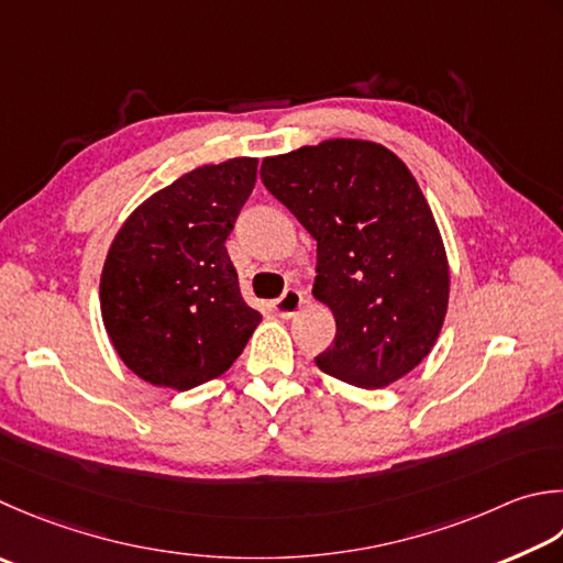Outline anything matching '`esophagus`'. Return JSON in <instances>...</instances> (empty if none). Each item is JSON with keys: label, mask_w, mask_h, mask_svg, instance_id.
Returning <instances> with one entry per match:
<instances>
[{"label": "esophagus", "mask_w": 563, "mask_h": 563, "mask_svg": "<svg viewBox=\"0 0 563 563\" xmlns=\"http://www.w3.org/2000/svg\"><path fill=\"white\" fill-rule=\"evenodd\" d=\"M302 302H305L302 290H297V288H285V292L278 297V300H273V310L278 312L280 317L288 319V317H292L297 310H300Z\"/></svg>", "instance_id": "esophagus-1"}]
</instances>
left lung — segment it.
I'll return each mask as SVG.
<instances>
[{
    "mask_svg": "<svg viewBox=\"0 0 563 563\" xmlns=\"http://www.w3.org/2000/svg\"><path fill=\"white\" fill-rule=\"evenodd\" d=\"M261 180L317 241L312 292L336 319L317 366L366 390L410 373L442 332L449 263L407 165L380 143L332 139L266 158Z\"/></svg>",
    "mask_w": 563,
    "mask_h": 563,
    "instance_id": "8db88e82",
    "label": "left lung"
}]
</instances>
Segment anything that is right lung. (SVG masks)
I'll use <instances>...</instances> for the list:
<instances>
[{"instance_id": "obj_1", "label": "right lung", "mask_w": 563, "mask_h": 563, "mask_svg": "<svg viewBox=\"0 0 563 563\" xmlns=\"http://www.w3.org/2000/svg\"><path fill=\"white\" fill-rule=\"evenodd\" d=\"M256 170V158H231L185 173L114 236L99 280L102 319L119 358L146 383L190 390L222 376L258 327L224 246Z\"/></svg>"}]
</instances>
